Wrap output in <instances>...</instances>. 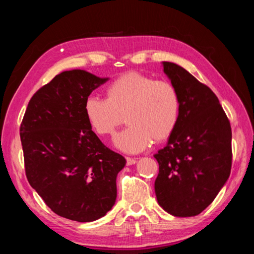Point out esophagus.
<instances>
[{
  "mask_svg": "<svg viewBox=\"0 0 254 254\" xmlns=\"http://www.w3.org/2000/svg\"><path fill=\"white\" fill-rule=\"evenodd\" d=\"M136 161H137V160H136L135 158H130V157H127V166L135 165Z\"/></svg>",
  "mask_w": 254,
  "mask_h": 254,
  "instance_id": "esophagus-1",
  "label": "esophagus"
}]
</instances>
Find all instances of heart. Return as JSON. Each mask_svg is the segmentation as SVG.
I'll return each mask as SVG.
<instances>
[{"instance_id": "1", "label": "heart", "mask_w": 254, "mask_h": 254, "mask_svg": "<svg viewBox=\"0 0 254 254\" xmlns=\"http://www.w3.org/2000/svg\"><path fill=\"white\" fill-rule=\"evenodd\" d=\"M105 100L89 96L84 112L98 135H113L124 119L130 124L114 139V145L127 153H136L152 143L167 140L177 127L180 98L168 81L131 71L106 86Z\"/></svg>"}]
</instances>
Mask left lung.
Returning a JSON list of instances; mask_svg holds the SVG:
<instances>
[{
  "label": "left lung",
  "mask_w": 254,
  "mask_h": 254,
  "mask_svg": "<svg viewBox=\"0 0 254 254\" xmlns=\"http://www.w3.org/2000/svg\"><path fill=\"white\" fill-rule=\"evenodd\" d=\"M163 72L177 89L180 115L163 149L154 154L158 204L174 216L190 217L207 207L231 174L232 130L212 89L174 63Z\"/></svg>",
  "instance_id": "8db88e82"
}]
</instances>
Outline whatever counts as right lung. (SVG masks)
<instances>
[{"label":"right lung","mask_w":254,"mask_h":254,"mask_svg":"<svg viewBox=\"0 0 254 254\" xmlns=\"http://www.w3.org/2000/svg\"><path fill=\"white\" fill-rule=\"evenodd\" d=\"M107 80L81 69L60 72L32 96L21 123L29 184L54 213L71 221L93 222L112 209L127 162L85 117V100Z\"/></svg>","instance_id":"1"}]
</instances>
